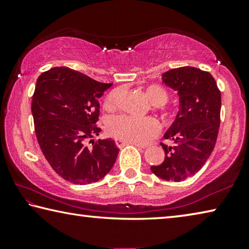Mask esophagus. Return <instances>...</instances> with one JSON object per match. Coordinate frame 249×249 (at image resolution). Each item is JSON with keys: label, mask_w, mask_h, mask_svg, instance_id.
<instances>
[{"label": "esophagus", "mask_w": 249, "mask_h": 249, "mask_svg": "<svg viewBox=\"0 0 249 249\" xmlns=\"http://www.w3.org/2000/svg\"><path fill=\"white\" fill-rule=\"evenodd\" d=\"M115 143H116V145L118 147H123L124 145H128V144H132V145H135V146H139V147H144V145H142V144L127 142V141H124V140H121V139H115Z\"/></svg>", "instance_id": "1"}]
</instances>
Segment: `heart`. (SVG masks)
<instances>
[{
    "instance_id": "obj_1",
    "label": "heart",
    "mask_w": 249,
    "mask_h": 249,
    "mask_svg": "<svg viewBox=\"0 0 249 249\" xmlns=\"http://www.w3.org/2000/svg\"><path fill=\"white\" fill-rule=\"evenodd\" d=\"M120 94V89H115L107 95L105 99V106L107 108H112L116 105ZM145 95L152 105L157 107L164 105L169 99L168 91L158 85H151L146 87ZM160 129V123L153 117L139 118L121 114L110 117L107 122V131L109 132V134L117 139L137 144L147 143L159 134Z\"/></svg>"
}]
</instances>
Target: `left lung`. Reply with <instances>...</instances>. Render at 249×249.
I'll return each instance as SVG.
<instances>
[{
    "label": "left lung",
    "instance_id": "obj_1",
    "mask_svg": "<svg viewBox=\"0 0 249 249\" xmlns=\"http://www.w3.org/2000/svg\"><path fill=\"white\" fill-rule=\"evenodd\" d=\"M162 83L179 96L176 120L163 137L173 146L161 143L164 161L151 166L155 176L180 182L199 171L213 152L220 125L221 94L214 78L195 67H180L164 72Z\"/></svg>",
    "mask_w": 249,
    "mask_h": 249
}]
</instances>
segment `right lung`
<instances>
[{
  "mask_svg": "<svg viewBox=\"0 0 249 249\" xmlns=\"http://www.w3.org/2000/svg\"><path fill=\"white\" fill-rule=\"evenodd\" d=\"M110 86L67 67L51 68L36 80L31 106L36 140L51 168L68 182H97L116 161L120 150L112 139L85 145L99 135L98 99Z\"/></svg>",
  "mask_w": 249,
  "mask_h": 249,
  "instance_id": "1",
  "label": "right lung"
}]
</instances>
